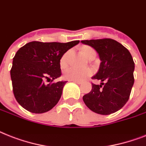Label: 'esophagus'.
Here are the masks:
<instances>
[{"mask_svg": "<svg viewBox=\"0 0 146 146\" xmlns=\"http://www.w3.org/2000/svg\"><path fill=\"white\" fill-rule=\"evenodd\" d=\"M73 82H75V83L78 84V85H81V84L82 83L81 81H73Z\"/></svg>", "mask_w": 146, "mask_h": 146, "instance_id": "esophagus-1", "label": "esophagus"}]
</instances>
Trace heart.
<instances>
[{"label": "heart", "mask_w": 146, "mask_h": 146, "mask_svg": "<svg viewBox=\"0 0 146 146\" xmlns=\"http://www.w3.org/2000/svg\"><path fill=\"white\" fill-rule=\"evenodd\" d=\"M82 52L85 58L89 59L92 55L96 54L95 50L90 46H84L82 48ZM70 55V51L66 52L61 56L60 59V65L61 67H65L67 65L68 58ZM92 70L89 68L79 69L75 67H69L65 70L64 73V76L65 79L71 80V81H82L84 79L92 75Z\"/></svg>", "instance_id": "1"}]
</instances>
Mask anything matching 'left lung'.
<instances>
[{"label":"left lung","instance_id":"left-lung-1","mask_svg":"<svg viewBox=\"0 0 146 146\" xmlns=\"http://www.w3.org/2000/svg\"><path fill=\"white\" fill-rule=\"evenodd\" d=\"M81 42L94 48L101 61L99 70L92 77L101 82L92 83V91L82 98L84 103L98 114L114 113L126 104L134 83V62L131 53L112 39Z\"/></svg>","mask_w":146,"mask_h":146}]
</instances>
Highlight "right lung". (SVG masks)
Here are the masks:
<instances>
[{"mask_svg":"<svg viewBox=\"0 0 146 146\" xmlns=\"http://www.w3.org/2000/svg\"><path fill=\"white\" fill-rule=\"evenodd\" d=\"M79 42L33 41L17 51L10 76L15 100L24 109L33 113H43L58 104L67 82H52L61 75L60 59ZM46 79H50V84L44 83Z\"/></svg>","mask_w":146,"mask_h":146,"instance_id":"1","label":"right lung"}]
</instances>
